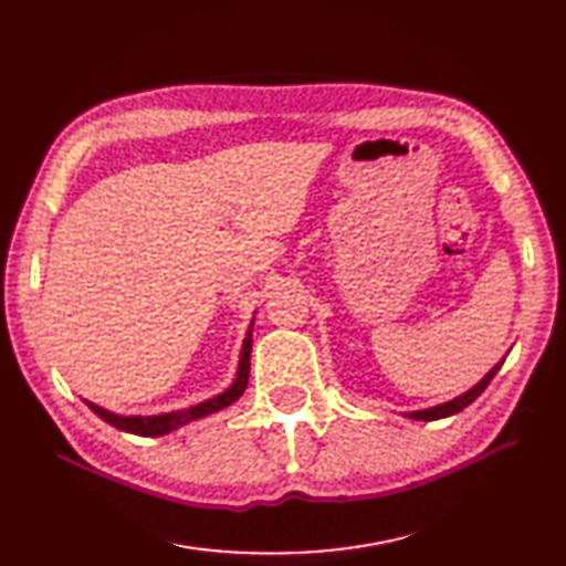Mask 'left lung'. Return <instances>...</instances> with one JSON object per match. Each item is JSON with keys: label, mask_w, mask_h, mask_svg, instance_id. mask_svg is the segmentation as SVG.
<instances>
[{"label": "left lung", "mask_w": 566, "mask_h": 566, "mask_svg": "<svg viewBox=\"0 0 566 566\" xmlns=\"http://www.w3.org/2000/svg\"><path fill=\"white\" fill-rule=\"evenodd\" d=\"M502 364H504V358L500 360L497 366H492V370L485 375V378L478 382V385H473L469 392H463V395H459V397H454L452 401H444V403H438V407H432V409H421V411H409V413H403L407 418H413V421H438V418H447V416H454V413H459V411H463L469 407L471 401H475L478 397L483 395V389L490 385V380L495 378L497 375V370L502 368Z\"/></svg>", "instance_id": "1"}]
</instances>
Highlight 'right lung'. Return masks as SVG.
Here are the masks:
<instances>
[{"label":"right lung","instance_id":"add662e5","mask_svg":"<svg viewBox=\"0 0 566 566\" xmlns=\"http://www.w3.org/2000/svg\"><path fill=\"white\" fill-rule=\"evenodd\" d=\"M251 349H253V321H251L249 332H245V339H243V346H241L239 370H237L234 382H231L222 395H217V397L206 399L200 403H193V407L181 409V411H169V413H157V416H119V413H112L103 407H97V403H93V401H85V403H88L91 411H95L105 423L114 426L117 430L140 434V438H159V434L179 430L186 423L198 421V418H206L210 413H217V411L231 407V403H234L243 395L245 385H249Z\"/></svg>","mask_w":566,"mask_h":566}]
</instances>
